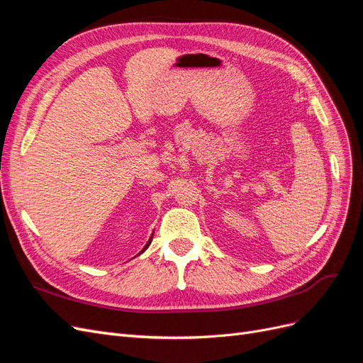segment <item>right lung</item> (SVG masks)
I'll list each match as a JSON object with an SVG mask.
<instances>
[{
    "instance_id": "1",
    "label": "right lung",
    "mask_w": 363,
    "mask_h": 363,
    "mask_svg": "<svg viewBox=\"0 0 363 363\" xmlns=\"http://www.w3.org/2000/svg\"><path fill=\"white\" fill-rule=\"evenodd\" d=\"M151 239H152V236H151V238H150V240H148V242H147V245H145V247H144V250H142V251H140V252H139V255H142V252H144V251H145V250H147V248H148V247H150V244H151Z\"/></svg>"
}]
</instances>
